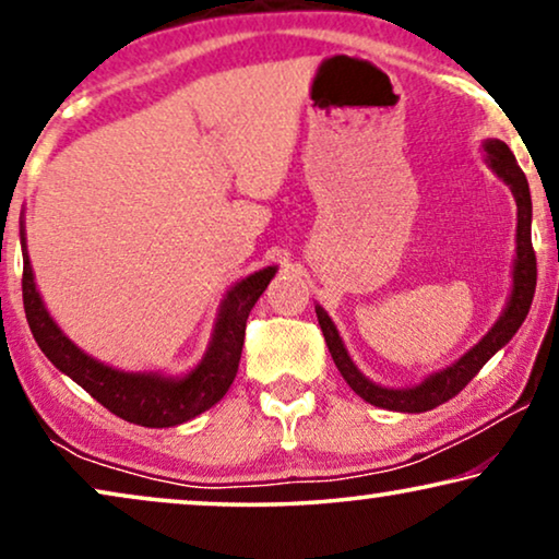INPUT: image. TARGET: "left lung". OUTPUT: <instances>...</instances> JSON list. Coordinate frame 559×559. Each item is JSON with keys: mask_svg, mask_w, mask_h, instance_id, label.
Segmentation results:
<instances>
[{"mask_svg": "<svg viewBox=\"0 0 559 559\" xmlns=\"http://www.w3.org/2000/svg\"><path fill=\"white\" fill-rule=\"evenodd\" d=\"M484 159L486 165L491 167L503 182H507L511 195H514L516 201V254H514V266H511V293L507 297V305H503L499 320L488 328V333L476 343V346L465 350L457 361L445 366V369L425 377L415 386H400V389L381 386L358 369L331 316H328L325 308L316 305L320 331L325 335L328 350H331L341 377L346 379V384L354 389L361 400L373 404V407L417 415V412L435 409L440 407V404H445L448 400H453V396L461 392V389L468 384L480 369H484L488 358L499 354V350L514 338L516 331L524 323L526 312L532 308L534 287H537V257H534V249H532L530 182H526L522 167L516 165L514 152H511L501 140L484 142Z\"/></svg>", "mask_w": 559, "mask_h": 559, "instance_id": "left-lung-1", "label": "left lung"}]
</instances>
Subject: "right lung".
I'll use <instances>...</instances> for the list:
<instances>
[{"label":"right lung","mask_w":559,"mask_h":559,"mask_svg":"<svg viewBox=\"0 0 559 559\" xmlns=\"http://www.w3.org/2000/svg\"><path fill=\"white\" fill-rule=\"evenodd\" d=\"M20 247L22 264H25L22 266V300H25V316L37 346L58 371L86 389L98 404H104L106 409L127 423L142 427L182 425L224 400L236 371H239L249 312L277 274V266H264L226 289L224 300L218 305L209 348L190 371H124L88 356L52 320L35 285L33 264L27 254L25 218L20 221Z\"/></svg>","instance_id":"right-lung-1"}]
</instances>
